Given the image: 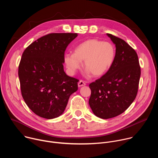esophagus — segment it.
Returning a JSON list of instances; mask_svg holds the SVG:
<instances>
[{
    "mask_svg": "<svg viewBox=\"0 0 158 158\" xmlns=\"http://www.w3.org/2000/svg\"><path fill=\"white\" fill-rule=\"evenodd\" d=\"M84 85H85V82L83 81H79V82H78V87H82V86H84Z\"/></svg>",
    "mask_w": 158,
    "mask_h": 158,
    "instance_id": "1",
    "label": "esophagus"
}]
</instances>
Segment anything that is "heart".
<instances>
[{
  "mask_svg": "<svg viewBox=\"0 0 158 158\" xmlns=\"http://www.w3.org/2000/svg\"><path fill=\"white\" fill-rule=\"evenodd\" d=\"M116 49L113 44L98 39H89L75 48L74 53H65L64 62L71 74H74L84 61L87 74L99 77L106 74L113 65Z\"/></svg>",
  "mask_w": 158,
  "mask_h": 158,
  "instance_id": "1",
  "label": "heart"
}]
</instances>
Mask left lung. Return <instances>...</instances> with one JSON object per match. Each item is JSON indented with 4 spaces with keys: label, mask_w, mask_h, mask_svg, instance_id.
<instances>
[{
    "label": "left lung",
    "mask_w": 158,
    "mask_h": 158,
    "mask_svg": "<svg viewBox=\"0 0 158 158\" xmlns=\"http://www.w3.org/2000/svg\"><path fill=\"white\" fill-rule=\"evenodd\" d=\"M116 46V58L110 69L89 84V104L95 116L114 118L124 112L136 97L141 76L138 55L124 40L107 34Z\"/></svg>",
    "instance_id": "left-lung-1"
}]
</instances>
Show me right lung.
Listing matches in <instances>:
<instances>
[{
  "instance_id": "obj_1",
  "label": "right lung",
  "mask_w": 158,
  "mask_h": 158,
  "mask_svg": "<svg viewBox=\"0 0 158 158\" xmlns=\"http://www.w3.org/2000/svg\"><path fill=\"white\" fill-rule=\"evenodd\" d=\"M77 33H52L32 42L22 56L18 74L22 98L37 116L51 119L63 114L79 80L64 71V52Z\"/></svg>"
}]
</instances>
